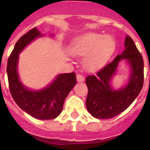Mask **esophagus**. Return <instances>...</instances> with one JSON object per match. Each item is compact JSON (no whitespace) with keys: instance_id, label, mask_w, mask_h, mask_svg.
<instances>
[{"instance_id":"34e87169","label":"esophagus","mask_w":150,"mask_h":150,"mask_svg":"<svg viewBox=\"0 0 150 150\" xmlns=\"http://www.w3.org/2000/svg\"><path fill=\"white\" fill-rule=\"evenodd\" d=\"M76 79H77V81L78 82H83L85 80L84 76L80 75V74H78V75H76Z\"/></svg>"}]
</instances>
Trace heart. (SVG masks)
Instances as JSON below:
<instances>
[{
	"label": "heart",
	"instance_id": "heart-1",
	"mask_svg": "<svg viewBox=\"0 0 150 150\" xmlns=\"http://www.w3.org/2000/svg\"><path fill=\"white\" fill-rule=\"evenodd\" d=\"M116 49V41L110 35L89 33L75 39L71 46V53L85 57L83 67L88 71H96L104 67Z\"/></svg>",
	"mask_w": 150,
	"mask_h": 150
}]
</instances>
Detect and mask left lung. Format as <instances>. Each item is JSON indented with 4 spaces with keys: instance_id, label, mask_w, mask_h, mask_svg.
Returning <instances> with one entry per match:
<instances>
[{
    "instance_id": "left-lung-1",
    "label": "left lung",
    "mask_w": 150,
    "mask_h": 150,
    "mask_svg": "<svg viewBox=\"0 0 150 150\" xmlns=\"http://www.w3.org/2000/svg\"><path fill=\"white\" fill-rule=\"evenodd\" d=\"M125 49L112 62L97 72L96 75L86 78L88 93L86 100L87 109L91 116L98 119H108L127 109L134 101L144 83V61L133 40L127 36ZM126 59L131 74L126 86L113 90L110 80L115 73L119 61Z\"/></svg>"
}]
</instances>
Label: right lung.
Instances as JSON below:
<instances>
[{
	"instance_id": "add662e5",
	"label": "right lung",
	"mask_w": 150,
	"mask_h": 150,
	"mask_svg": "<svg viewBox=\"0 0 150 150\" xmlns=\"http://www.w3.org/2000/svg\"><path fill=\"white\" fill-rule=\"evenodd\" d=\"M42 36L35 27L20 38L8 59L7 75L9 91L16 104L36 119L50 120L62 112L66 97L76 84V75L74 72L60 74L46 88L38 91L30 90L21 83L18 74L19 54L32 41Z\"/></svg>"
}]
</instances>
